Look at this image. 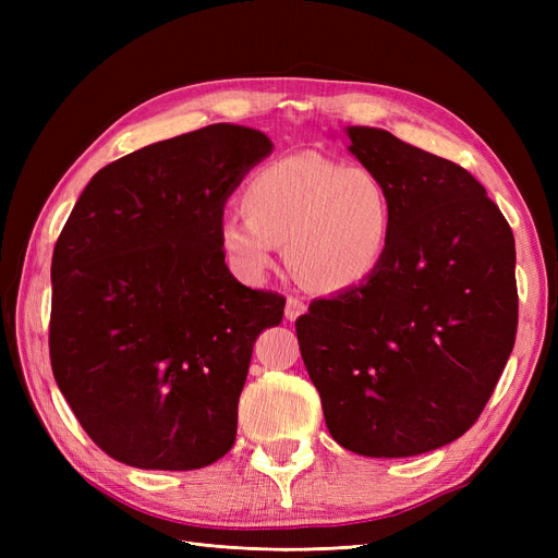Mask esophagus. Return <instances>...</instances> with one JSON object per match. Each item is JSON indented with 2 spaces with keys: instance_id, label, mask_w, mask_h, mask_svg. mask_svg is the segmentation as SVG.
<instances>
[{
  "instance_id": "obj_1",
  "label": "esophagus",
  "mask_w": 558,
  "mask_h": 558,
  "mask_svg": "<svg viewBox=\"0 0 558 558\" xmlns=\"http://www.w3.org/2000/svg\"><path fill=\"white\" fill-rule=\"evenodd\" d=\"M305 312H307V307H305V302H302V300H298V298L286 300V310H283L286 320H295L298 316H302Z\"/></svg>"
}]
</instances>
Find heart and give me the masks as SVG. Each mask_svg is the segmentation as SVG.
<instances>
[{"label": "heart", "instance_id": "1", "mask_svg": "<svg viewBox=\"0 0 558 558\" xmlns=\"http://www.w3.org/2000/svg\"><path fill=\"white\" fill-rule=\"evenodd\" d=\"M244 218L218 226L232 272L260 283L286 248L293 277L318 295L361 289L384 265L393 238V199L365 167L320 154L265 165L240 195Z\"/></svg>", "mask_w": 558, "mask_h": 558}]
</instances>
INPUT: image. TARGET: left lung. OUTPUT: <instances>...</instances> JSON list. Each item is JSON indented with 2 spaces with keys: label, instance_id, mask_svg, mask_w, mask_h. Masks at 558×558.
I'll return each instance as SVG.
<instances>
[{
  "label": "left lung",
  "instance_id": "obj_1",
  "mask_svg": "<svg viewBox=\"0 0 558 558\" xmlns=\"http://www.w3.org/2000/svg\"><path fill=\"white\" fill-rule=\"evenodd\" d=\"M393 199V238L361 289L314 300L298 344L337 445L404 459L475 424L517 335L514 234L484 185L391 132L344 128Z\"/></svg>",
  "mask_w": 558,
  "mask_h": 558
}]
</instances>
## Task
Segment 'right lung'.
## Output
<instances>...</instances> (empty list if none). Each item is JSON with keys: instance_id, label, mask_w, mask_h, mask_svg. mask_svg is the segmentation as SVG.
<instances>
[{"instance_id": "obj_1", "label": "right lung", "mask_w": 558, "mask_h": 558, "mask_svg": "<svg viewBox=\"0 0 558 558\" xmlns=\"http://www.w3.org/2000/svg\"><path fill=\"white\" fill-rule=\"evenodd\" d=\"M216 123L99 170L60 232L50 365L90 440L142 470H197L238 435L253 342L283 298L246 289L218 248L226 199L272 154Z\"/></svg>"}]
</instances>
